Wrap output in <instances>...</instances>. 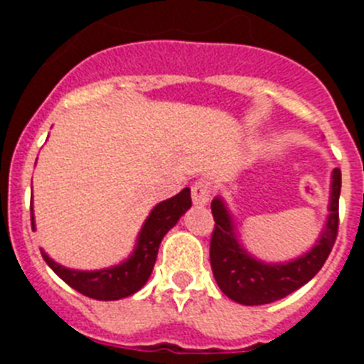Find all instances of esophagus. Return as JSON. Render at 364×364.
<instances>
[{"label": "esophagus", "mask_w": 364, "mask_h": 364, "mask_svg": "<svg viewBox=\"0 0 364 364\" xmlns=\"http://www.w3.org/2000/svg\"><path fill=\"white\" fill-rule=\"evenodd\" d=\"M191 197L193 202L197 205H205L211 198V182L210 180H197L195 184L191 186Z\"/></svg>", "instance_id": "1"}]
</instances>
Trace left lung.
I'll list each match as a JSON object with an SVG mask.
<instances>
[{"instance_id": "left-lung-1", "label": "left lung", "mask_w": 364, "mask_h": 364, "mask_svg": "<svg viewBox=\"0 0 364 364\" xmlns=\"http://www.w3.org/2000/svg\"><path fill=\"white\" fill-rule=\"evenodd\" d=\"M341 169H333L330 215L326 230L311 252L286 264H264L247 255L233 233V224L220 198L211 202L215 228L211 233L210 259L218 288L235 302L257 306L294 294L317 275L332 252L339 228Z\"/></svg>"}]
</instances>
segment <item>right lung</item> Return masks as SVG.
I'll return each mask as SVG.
<instances>
[{"label": "right lung", "mask_w": 364, "mask_h": 364, "mask_svg": "<svg viewBox=\"0 0 364 364\" xmlns=\"http://www.w3.org/2000/svg\"><path fill=\"white\" fill-rule=\"evenodd\" d=\"M189 208H191V193L188 188L182 189L175 197L160 202L151 211L142 231L138 235V244L133 255L114 268L100 269V272H76V269H67L56 264L45 253L41 255L58 277L85 297L96 299V301H118L122 297H129L146 284L153 272L164 235L175 226ZM31 220L34 226L32 213Z\"/></svg>", "instance_id": "right-lung-1"}]
</instances>
